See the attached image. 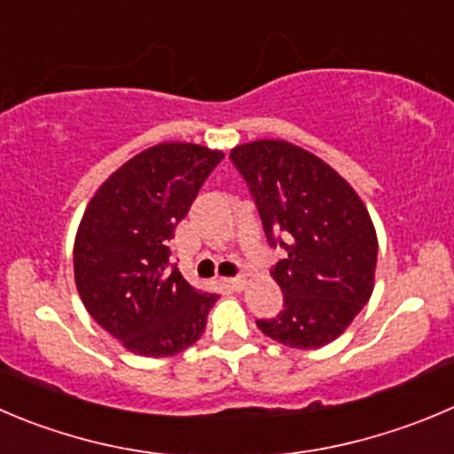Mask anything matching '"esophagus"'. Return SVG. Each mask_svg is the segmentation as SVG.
<instances>
[{
	"instance_id": "34e87169",
	"label": "esophagus",
	"mask_w": 454,
	"mask_h": 454,
	"mask_svg": "<svg viewBox=\"0 0 454 454\" xmlns=\"http://www.w3.org/2000/svg\"><path fill=\"white\" fill-rule=\"evenodd\" d=\"M245 283H247V280L240 278V276H236V278H223V285H224V287L234 289V292H240V289L245 287Z\"/></svg>"
}]
</instances>
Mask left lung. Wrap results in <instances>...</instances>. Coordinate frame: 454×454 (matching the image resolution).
<instances>
[{
	"label": "left lung",
	"mask_w": 454,
	"mask_h": 454,
	"mask_svg": "<svg viewBox=\"0 0 454 454\" xmlns=\"http://www.w3.org/2000/svg\"><path fill=\"white\" fill-rule=\"evenodd\" d=\"M230 160L270 247L285 249L271 267L283 309L256 325L289 348H323L372 296L379 243L368 209L330 165L292 142H249L231 149Z\"/></svg>",
	"instance_id": "8db88e82"
}]
</instances>
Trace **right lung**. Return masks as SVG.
Instances as JSON below:
<instances>
[{"label":"right lung","mask_w":454,"mask_h":454,"mask_svg":"<svg viewBox=\"0 0 454 454\" xmlns=\"http://www.w3.org/2000/svg\"><path fill=\"white\" fill-rule=\"evenodd\" d=\"M223 151L162 142L109 176L90 198L73 247L86 312L140 356L196 343L218 294L192 287L169 262V240Z\"/></svg>","instance_id":"obj_1"}]
</instances>
